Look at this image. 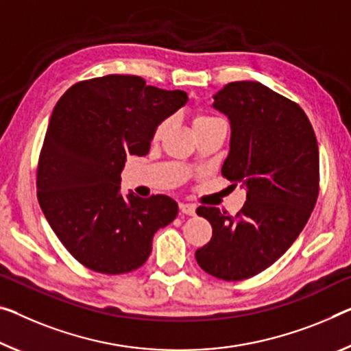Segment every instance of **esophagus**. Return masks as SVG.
<instances>
[{"label":"esophagus","instance_id":"obj_1","mask_svg":"<svg viewBox=\"0 0 351 351\" xmlns=\"http://www.w3.org/2000/svg\"><path fill=\"white\" fill-rule=\"evenodd\" d=\"M180 212L188 215V217H193V215H196V207L193 204H180Z\"/></svg>","mask_w":351,"mask_h":351}]
</instances>
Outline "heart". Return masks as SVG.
I'll return each mask as SVG.
<instances>
[{"instance_id": "obj_1", "label": "heart", "mask_w": 351, "mask_h": 351, "mask_svg": "<svg viewBox=\"0 0 351 351\" xmlns=\"http://www.w3.org/2000/svg\"><path fill=\"white\" fill-rule=\"evenodd\" d=\"M218 121H223V119H221V117H218V116L208 114V112H197V114L194 116V128H201L204 125H208V123H213V122H218ZM168 127H169V119H166L161 123H158V127L155 128L154 136L160 138L161 134L168 130Z\"/></svg>"}]
</instances>
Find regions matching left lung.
Segmentation results:
<instances>
[{"label": "left lung", "instance_id": "1", "mask_svg": "<svg viewBox=\"0 0 351 351\" xmlns=\"http://www.w3.org/2000/svg\"><path fill=\"white\" fill-rule=\"evenodd\" d=\"M213 99L232 130L221 174L246 186V202L235 217L197 207L213 235L196 261L215 278L243 281L273 265L306 226L319 197V145L301 106L261 83H229Z\"/></svg>", "mask_w": 351, "mask_h": 351}]
</instances>
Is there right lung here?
Here are the masks:
<instances>
[{"instance_id":"right-lung-1","label":"right lung","mask_w":351,"mask_h":351,"mask_svg":"<svg viewBox=\"0 0 351 351\" xmlns=\"http://www.w3.org/2000/svg\"><path fill=\"white\" fill-rule=\"evenodd\" d=\"M186 100L185 90L147 86L134 75L84 80L59 99L37 163V199L84 267L133 271L147 261L155 232L176 219L169 196H122L121 172L127 157L147 155L155 128Z\"/></svg>"}]
</instances>
